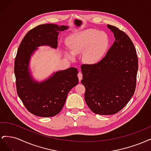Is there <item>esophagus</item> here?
I'll return each mask as SVG.
<instances>
[{"instance_id":"34e87169","label":"esophagus","mask_w":151,"mask_h":151,"mask_svg":"<svg viewBox=\"0 0 151 151\" xmlns=\"http://www.w3.org/2000/svg\"><path fill=\"white\" fill-rule=\"evenodd\" d=\"M78 78H79V82L82 80V79H83V74H82L81 72H79L78 73Z\"/></svg>"}]
</instances>
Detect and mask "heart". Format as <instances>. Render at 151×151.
<instances>
[{
  "mask_svg": "<svg viewBox=\"0 0 151 151\" xmlns=\"http://www.w3.org/2000/svg\"><path fill=\"white\" fill-rule=\"evenodd\" d=\"M67 44L72 53L68 56L83 53V59L88 64H94L103 57L108 51L109 39L103 31L94 29H88L70 35Z\"/></svg>",
  "mask_w": 151,
  "mask_h": 151,
  "instance_id": "heart-1",
  "label": "heart"
}]
</instances>
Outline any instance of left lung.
Listing matches in <instances>:
<instances>
[{"label": "left lung", "instance_id": "left-lung-1", "mask_svg": "<svg viewBox=\"0 0 151 151\" xmlns=\"http://www.w3.org/2000/svg\"><path fill=\"white\" fill-rule=\"evenodd\" d=\"M115 38L103 59L83 64L81 80L84 98L91 110L98 115H113L129 103L136 88L138 58L131 39L125 32L108 24Z\"/></svg>", "mask_w": 151, "mask_h": 151}]
</instances>
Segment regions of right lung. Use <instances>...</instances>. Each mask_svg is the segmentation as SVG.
<instances>
[{"mask_svg": "<svg viewBox=\"0 0 151 151\" xmlns=\"http://www.w3.org/2000/svg\"><path fill=\"white\" fill-rule=\"evenodd\" d=\"M68 26L45 24L29 31L17 50L14 74L18 96L26 108L35 115L52 117L60 113L70 89L78 84V70L75 67L57 72L42 83L32 78L29 70L31 55L38 47L48 45L56 48L58 31Z\"/></svg>", "mask_w": 151, "mask_h": 151, "instance_id": "1", "label": "right lung"}]
</instances>
